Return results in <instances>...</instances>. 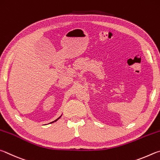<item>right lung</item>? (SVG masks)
<instances>
[{"instance_id": "obj_1", "label": "right lung", "mask_w": 160, "mask_h": 160, "mask_svg": "<svg viewBox=\"0 0 160 160\" xmlns=\"http://www.w3.org/2000/svg\"><path fill=\"white\" fill-rule=\"evenodd\" d=\"M61 116H62V115H61ZM61 116H60V117H58V118L57 119H55V121H53V122H50V124H52V123H53V122H57V121H58V120L59 119H60V117H61Z\"/></svg>"}]
</instances>
